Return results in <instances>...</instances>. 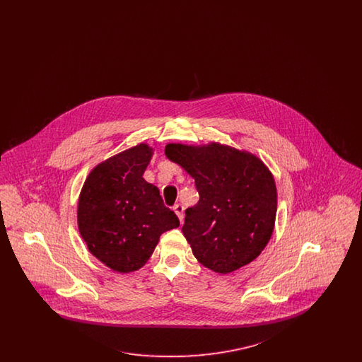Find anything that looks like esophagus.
<instances>
[{
    "label": "esophagus",
    "instance_id": "34e87169",
    "mask_svg": "<svg viewBox=\"0 0 362 362\" xmlns=\"http://www.w3.org/2000/svg\"><path fill=\"white\" fill-rule=\"evenodd\" d=\"M173 211H175V214L179 217V220H180V223L183 221V217H185V207L182 206V205H175L173 207Z\"/></svg>",
    "mask_w": 362,
    "mask_h": 362
}]
</instances>
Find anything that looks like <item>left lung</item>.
I'll return each instance as SVG.
<instances>
[{"mask_svg": "<svg viewBox=\"0 0 362 362\" xmlns=\"http://www.w3.org/2000/svg\"><path fill=\"white\" fill-rule=\"evenodd\" d=\"M165 156L194 177L199 194L182 228L198 262L228 274L258 258L276 214V182L266 164L218 142L168 144Z\"/></svg>", "mask_w": 362, "mask_h": 362, "instance_id": "8db88e82", "label": "left lung"}]
</instances>
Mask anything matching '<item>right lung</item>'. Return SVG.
<instances>
[{"instance_id":"obj_1","label":"right lung","mask_w":362,"mask_h":362,"mask_svg":"<svg viewBox=\"0 0 362 362\" xmlns=\"http://www.w3.org/2000/svg\"><path fill=\"white\" fill-rule=\"evenodd\" d=\"M153 148L138 144L98 164L80 192L77 224L89 252L118 273L141 269L179 218L145 173Z\"/></svg>"}]
</instances>
